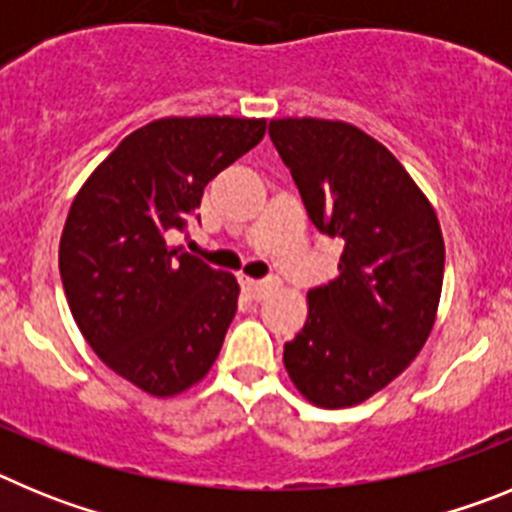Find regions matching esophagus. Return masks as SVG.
Listing matches in <instances>:
<instances>
[{"mask_svg":"<svg viewBox=\"0 0 512 512\" xmlns=\"http://www.w3.org/2000/svg\"><path fill=\"white\" fill-rule=\"evenodd\" d=\"M241 287L246 289V292L253 297V300H264V297L269 295L271 289H274V282H271V279H248V277H241Z\"/></svg>","mask_w":512,"mask_h":512,"instance_id":"esophagus-1","label":"esophagus"}]
</instances>
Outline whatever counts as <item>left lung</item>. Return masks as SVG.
Here are the masks:
<instances>
[{
  "instance_id": "left-lung-1",
  "label": "left lung",
  "mask_w": 512,
  "mask_h": 512,
  "mask_svg": "<svg viewBox=\"0 0 512 512\" xmlns=\"http://www.w3.org/2000/svg\"><path fill=\"white\" fill-rule=\"evenodd\" d=\"M269 135L312 225L343 241L341 274L307 292V323L284 343V366L310 402L348 408L405 372L431 333L441 225L400 161L364 130L287 117L271 120Z\"/></svg>"
}]
</instances>
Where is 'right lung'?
Here are the masks:
<instances>
[{"instance_id":"1","label":"right lung","mask_w":512,"mask_h":512,"mask_svg":"<svg viewBox=\"0 0 512 512\" xmlns=\"http://www.w3.org/2000/svg\"><path fill=\"white\" fill-rule=\"evenodd\" d=\"M266 120L164 117L94 169L63 225L58 269L94 354L148 395L171 397L215 364L238 310V282L169 230L200 220L207 184L259 146Z\"/></svg>"}]
</instances>
